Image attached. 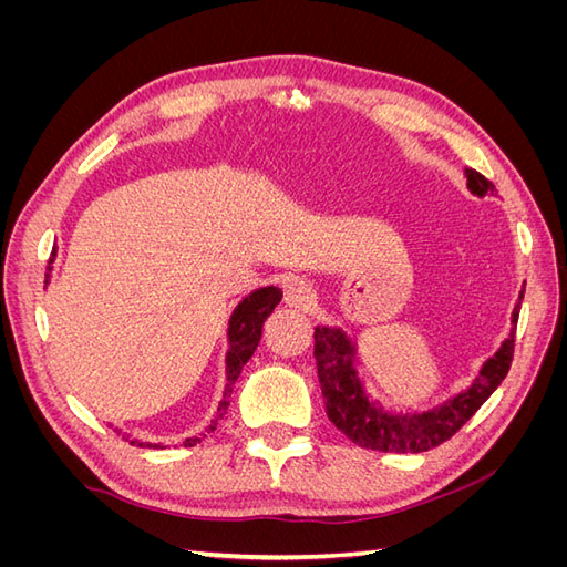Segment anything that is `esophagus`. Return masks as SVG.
Segmentation results:
<instances>
[{"label":"esophagus","mask_w":567,"mask_h":567,"mask_svg":"<svg viewBox=\"0 0 567 567\" xmlns=\"http://www.w3.org/2000/svg\"><path fill=\"white\" fill-rule=\"evenodd\" d=\"M286 305L296 307V310H310V307L317 302V293L312 284H307L305 279H290L286 284V293H284Z\"/></svg>","instance_id":"1"}]
</instances>
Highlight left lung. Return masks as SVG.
I'll use <instances>...</instances> for the list:
<instances>
[{"mask_svg":"<svg viewBox=\"0 0 567 567\" xmlns=\"http://www.w3.org/2000/svg\"><path fill=\"white\" fill-rule=\"evenodd\" d=\"M466 179L471 194L480 198L494 192V184L475 169H466ZM523 293L525 290H520V300ZM520 300L511 315L513 329L508 338L483 364L471 388L454 394L452 400L442 402L440 406L416 411V414H394V411H385L379 402L371 400L357 375L354 346L348 333L342 329H331V326H317L315 357L326 414L354 444L373 452L419 454L447 442L506 379L513 359V342H516Z\"/></svg>","mask_w":567,"mask_h":567,"instance_id":"1","label":"left lung"}]
</instances>
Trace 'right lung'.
<instances>
[{
  "mask_svg": "<svg viewBox=\"0 0 567 567\" xmlns=\"http://www.w3.org/2000/svg\"><path fill=\"white\" fill-rule=\"evenodd\" d=\"M56 248L51 250L49 262H54ZM51 271V267H49ZM49 277V274H47ZM281 302V288L277 286H267V288H257L248 298H244L238 302V307L234 310L231 319H229V352H227V388L225 394H221V402L217 406V416L213 419L208 433L215 431V425L221 421V416L227 414L229 409V398L234 392V383L238 375H241V369L246 367L248 359L252 357V352L260 346L262 338V323L265 319L274 312V307ZM205 437V435H203ZM196 442H200V437H186L184 447H194ZM132 444H140V447H161V444H151V442H136L132 440Z\"/></svg>",
  "mask_w": 567,
  "mask_h": 567,
  "instance_id": "obj_1",
  "label": "right lung"
}]
</instances>
